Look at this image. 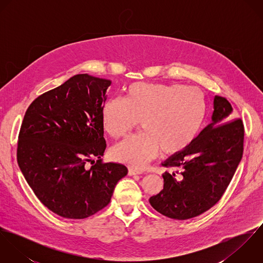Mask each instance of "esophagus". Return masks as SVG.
<instances>
[{
  "instance_id": "34e87169",
  "label": "esophagus",
  "mask_w": 263,
  "mask_h": 263,
  "mask_svg": "<svg viewBox=\"0 0 263 263\" xmlns=\"http://www.w3.org/2000/svg\"><path fill=\"white\" fill-rule=\"evenodd\" d=\"M143 170L141 169H137V168H128V175H138V174H142Z\"/></svg>"
}]
</instances>
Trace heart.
Here are the masks:
<instances>
[{
    "instance_id": "obj_1",
    "label": "heart",
    "mask_w": 263,
    "mask_h": 263,
    "mask_svg": "<svg viewBox=\"0 0 263 263\" xmlns=\"http://www.w3.org/2000/svg\"><path fill=\"white\" fill-rule=\"evenodd\" d=\"M208 115L203 92L181 84L133 83L124 98L114 97L102 108V127L113 139L135 128L139 121L144 133L128 137L113 147L114 160L143 167L161 150L174 156L195 142Z\"/></svg>"
}]
</instances>
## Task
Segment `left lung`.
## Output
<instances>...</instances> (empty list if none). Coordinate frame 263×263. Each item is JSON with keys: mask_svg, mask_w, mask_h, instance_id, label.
<instances>
[{"mask_svg": "<svg viewBox=\"0 0 263 263\" xmlns=\"http://www.w3.org/2000/svg\"><path fill=\"white\" fill-rule=\"evenodd\" d=\"M244 125L234 118L230 102L214 98L212 122L187 150L169 157L162 165L174 170L162 176L164 187L150 197L151 205L174 220H187L214 206L224 194L242 159ZM179 173L177 181L175 174Z\"/></svg>", "mask_w": 263, "mask_h": 263, "instance_id": "left-lung-1", "label": "left lung"}]
</instances>
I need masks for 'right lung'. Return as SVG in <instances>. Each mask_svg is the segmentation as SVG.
Listing matches in <instances>:
<instances>
[{
	"mask_svg": "<svg viewBox=\"0 0 263 263\" xmlns=\"http://www.w3.org/2000/svg\"><path fill=\"white\" fill-rule=\"evenodd\" d=\"M110 85V80L74 76L38 96L24 115L18 165L38 199L63 218L85 219L105 208L127 174L124 165L101 160L102 108ZM87 162L96 164L89 168Z\"/></svg>",
	"mask_w": 263,
	"mask_h": 263,
	"instance_id": "1",
	"label": "right lung"
}]
</instances>
